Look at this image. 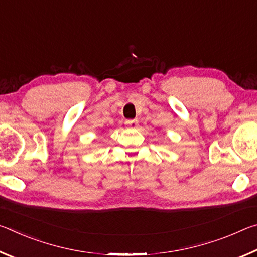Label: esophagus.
Wrapping results in <instances>:
<instances>
[{"label": "esophagus", "mask_w": 257, "mask_h": 257, "mask_svg": "<svg viewBox=\"0 0 257 257\" xmlns=\"http://www.w3.org/2000/svg\"><path fill=\"white\" fill-rule=\"evenodd\" d=\"M125 124L128 125V127H130V128H137L138 127V120H136V119H134V120H127L125 121Z\"/></svg>", "instance_id": "1"}]
</instances>
